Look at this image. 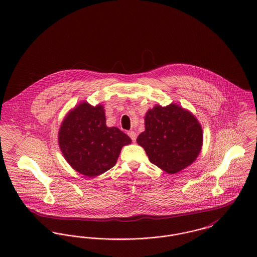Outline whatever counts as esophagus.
I'll return each mask as SVG.
<instances>
[{
    "label": "esophagus",
    "instance_id": "obj_1",
    "mask_svg": "<svg viewBox=\"0 0 257 257\" xmlns=\"http://www.w3.org/2000/svg\"><path fill=\"white\" fill-rule=\"evenodd\" d=\"M127 135H128V137L132 139V141H133L134 143H136V141H137V134H136V132L130 131V132H127Z\"/></svg>",
    "mask_w": 257,
    "mask_h": 257
}]
</instances>
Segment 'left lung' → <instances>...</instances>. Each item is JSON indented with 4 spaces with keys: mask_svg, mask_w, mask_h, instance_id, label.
Returning a JSON list of instances; mask_svg holds the SVG:
<instances>
[{
    "mask_svg": "<svg viewBox=\"0 0 257 257\" xmlns=\"http://www.w3.org/2000/svg\"><path fill=\"white\" fill-rule=\"evenodd\" d=\"M146 131L137 142L149 161L169 174L189 166L199 155L203 132L197 118L181 107L155 106L146 114Z\"/></svg>",
    "mask_w": 257,
    "mask_h": 257,
    "instance_id": "left-lung-1",
    "label": "left lung"
}]
</instances>
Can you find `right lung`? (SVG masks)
I'll use <instances>...</instances> for the list:
<instances>
[{
  "label": "right lung",
  "mask_w": 257,
  "mask_h": 257,
  "mask_svg": "<svg viewBox=\"0 0 257 257\" xmlns=\"http://www.w3.org/2000/svg\"><path fill=\"white\" fill-rule=\"evenodd\" d=\"M58 142L67 162L89 177L114 166L120 149L132 140L117 127H108L104 108L80 104L63 120Z\"/></svg>",
  "instance_id": "1"
}]
</instances>
